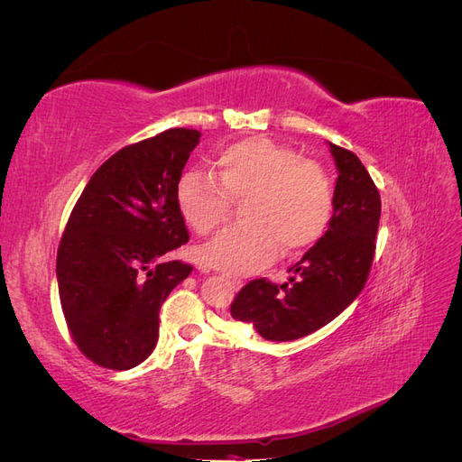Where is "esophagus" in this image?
Returning <instances> with one entry per match:
<instances>
[{
    "mask_svg": "<svg viewBox=\"0 0 462 462\" xmlns=\"http://www.w3.org/2000/svg\"><path fill=\"white\" fill-rule=\"evenodd\" d=\"M226 279H227V282L233 285V287H236V289H239V287H243V282H241V279H236V277H231V275H226Z\"/></svg>",
    "mask_w": 462,
    "mask_h": 462,
    "instance_id": "34e87169",
    "label": "esophagus"
}]
</instances>
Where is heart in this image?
I'll list each match as a JSON object with an SVG mask.
<instances>
[{"instance_id": "1", "label": "heart", "mask_w": 462, "mask_h": 462, "mask_svg": "<svg viewBox=\"0 0 462 462\" xmlns=\"http://www.w3.org/2000/svg\"><path fill=\"white\" fill-rule=\"evenodd\" d=\"M216 177L189 171L177 183V208L199 235L226 219L231 200L245 223L219 233L199 248L206 268L248 275L270 263L279 246L299 253L328 231L335 187L324 165L268 138H246L219 153Z\"/></svg>"}]
</instances>
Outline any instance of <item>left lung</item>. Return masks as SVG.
Instances as JSON below:
<instances>
[{"instance_id": "1", "label": "left lung", "mask_w": 462, "mask_h": 462, "mask_svg": "<svg viewBox=\"0 0 462 462\" xmlns=\"http://www.w3.org/2000/svg\"><path fill=\"white\" fill-rule=\"evenodd\" d=\"M335 209L324 236L289 268V283L254 279L231 304V316L268 341H295L337 318L365 289L375 250L382 200L353 152L335 146Z\"/></svg>"}]
</instances>
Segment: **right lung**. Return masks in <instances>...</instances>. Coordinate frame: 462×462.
<instances>
[{"instance_id": "right-lung-1", "label": "right lung", "mask_w": 462, "mask_h": 462, "mask_svg": "<svg viewBox=\"0 0 462 462\" xmlns=\"http://www.w3.org/2000/svg\"><path fill=\"white\" fill-rule=\"evenodd\" d=\"M200 136L170 129L125 146L97 167L67 221L55 268L61 309L97 366L144 362L158 343L163 300L192 272L167 254L189 241L177 183Z\"/></svg>"}]
</instances>
